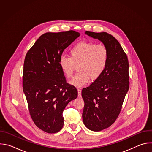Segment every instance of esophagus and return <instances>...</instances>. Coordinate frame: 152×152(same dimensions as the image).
<instances>
[{
  "mask_svg": "<svg viewBox=\"0 0 152 152\" xmlns=\"http://www.w3.org/2000/svg\"><path fill=\"white\" fill-rule=\"evenodd\" d=\"M77 93H78V97H81V90L80 88L77 89Z\"/></svg>",
  "mask_w": 152,
  "mask_h": 152,
  "instance_id": "esophagus-1",
  "label": "esophagus"
}]
</instances>
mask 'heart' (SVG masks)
<instances>
[{"instance_id":"b5f03b06","label":"heart","mask_w":152,"mask_h":152,"mask_svg":"<svg viewBox=\"0 0 152 152\" xmlns=\"http://www.w3.org/2000/svg\"><path fill=\"white\" fill-rule=\"evenodd\" d=\"M71 57L62 55L59 58V66L63 74L70 77L74 72L75 63L78 64V73L70 81L76 86H81L90 79H98L104 70L109 53L107 48L96 43L82 41L74 46L70 51Z\"/></svg>"}]
</instances>
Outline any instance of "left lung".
I'll return each instance as SVG.
<instances>
[{"mask_svg":"<svg viewBox=\"0 0 152 152\" xmlns=\"http://www.w3.org/2000/svg\"><path fill=\"white\" fill-rule=\"evenodd\" d=\"M85 34L101 41L109 53L103 73L82 91L83 123L91 131L98 132L111 126L120 113L129 87V62L119 42L111 34L89 31Z\"/></svg>","mask_w":152,"mask_h":152,"instance_id":"left-lung-1","label":"left lung"}]
</instances>
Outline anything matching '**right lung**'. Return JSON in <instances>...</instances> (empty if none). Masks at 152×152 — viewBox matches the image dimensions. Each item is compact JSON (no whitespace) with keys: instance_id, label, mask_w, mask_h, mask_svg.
<instances>
[{"instance_id":"add662e5","label":"right lung","mask_w":152,"mask_h":152,"mask_svg":"<svg viewBox=\"0 0 152 152\" xmlns=\"http://www.w3.org/2000/svg\"><path fill=\"white\" fill-rule=\"evenodd\" d=\"M79 36L74 31L47 32L25 57L23 90L29 113L35 125L49 134L62 128L65 107L77 97V90L66 82L58 62L64 50Z\"/></svg>"}]
</instances>
